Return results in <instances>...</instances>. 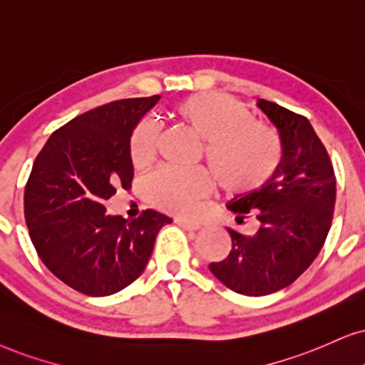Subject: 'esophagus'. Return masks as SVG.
<instances>
[{
  "instance_id": "esophagus-1",
  "label": "esophagus",
  "mask_w": 365,
  "mask_h": 365,
  "mask_svg": "<svg viewBox=\"0 0 365 365\" xmlns=\"http://www.w3.org/2000/svg\"><path fill=\"white\" fill-rule=\"evenodd\" d=\"M175 222H177L180 227H183L187 230H198V229H200V224L192 222V220H187V219H175Z\"/></svg>"
}]
</instances>
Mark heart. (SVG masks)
Here are the masks:
<instances>
[{"mask_svg": "<svg viewBox=\"0 0 365 365\" xmlns=\"http://www.w3.org/2000/svg\"><path fill=\"white\" fill-rule=\"evenodd\" d=\"M175 113L205 141V160L222 190L255 192L266 185L283 158L276 129L256 123L241 101L222 92H204L180 101ZM160 124L155 118L138 123L131 136V158L145 167L158 151ZM212 190L210 175L202 168L163 167L146 178L148 200L161 210L188 215Z\"/></svg>", "mask_w": 365, "mask_h": 365, "instance_id": "heart-1", "label": "heart"}]
</instances>
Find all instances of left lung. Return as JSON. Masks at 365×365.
<instances>
[{
    "mask_svg": "<svg viewBox=\"0 0 365 365\" xmlns=\"http://www.w3.org/2000/svg\"><path fill=\"white\" fill-rule=\"evenodd\" d=\"M278 129L283 158L273 178L229 202L237 222L255 217L252 236L227 229L232 249L209 269L229 289L264 297L292 284L324 246L335 207V173L324 143L302 114L257 99Z\"/></svg>",
    "mask_w": 365,
    "mask_h": 365,
    "instance_id": "8db88e82",
    "label": "left lung"
}]
</instances>
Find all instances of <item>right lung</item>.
Returning <instances> with one entry per match:
<instances>
[{
  "mask_svg": "<svg viewBox=\"0 0 365 365\" xmlns=\"http://www.w3.org/2000/svg\"><path fill=\"white\" fill-rule=\"evenodd\" d=\"M160 96L87 110L52 133L25 187V219L40 259L87 297H108L145 271L168 215H109L106 200L131 188V136Z\"/></svg>",
  "mask_w": 365,
  "mask_h": 365,
  "instance_id": "obj_1",
  "label": "right lung"
}]
</instances>
